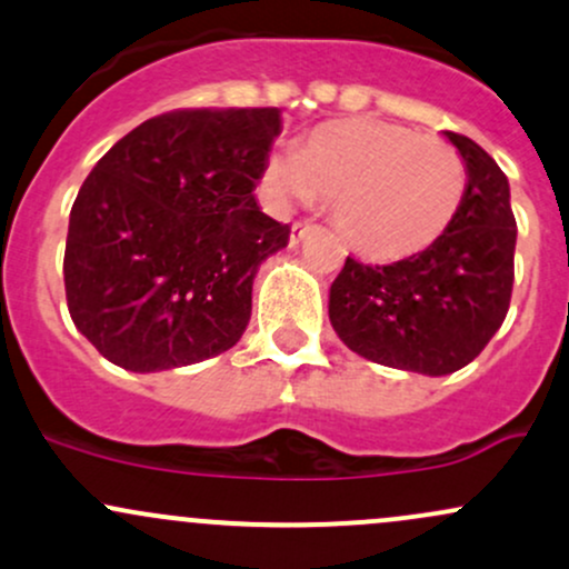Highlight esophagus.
<instances>
[{"mask_svg": "<svg viewBox=\"0 0 569 569\" xmlns=\"http://www.w3.org/2000/svg\"><path fill=\"white\" fill-rule=\"evenodd\" d=\"M313 229H316L313 223H308V221H297L295 227H291V237H289L291 246H299V242H302L305 237H308L310 232H313Z\"/></svg>", "mask_w": 569, "mask_h": 569, "instance_id": "1", "label": "esophagus"}]
</instances>
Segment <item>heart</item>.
<instances>
[{"mask_svg": "<svg viewBox=\"0 0 569 569\" xmlns=\"http://www.w3.org/2000/svg\"><path fill=\"white\" fill-rule=\"evenodd\" d=\"M264 180L286 204H335L348 246L380 261L435 246L467 189L465 161L448 142L372 118L323 123L299 153H272Z\"/></svg>", "mask_w": 569, "mask_h": 569, "instance_id": "b5f03b06", "label": "heart"}]
</instances>
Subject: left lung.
<instances>
[{"label": "left lung", "instance_id": "obj_1", "mask_svg": "<svg viewBox=\"0 0 569 569\" xmlns=\"http://www.w3.org/2000/svg\"><path fill=\"white\" fill-rule=\"evenodd\" d=\"M446 137L467 164L465 199L446 234L395 264L348 256L329 289V321L353 353L421 376L470 365L502 327L513 295L508 178L470 137Z\"/></svg>", "mask_w": 569, "mask_h": 569}]
</instances>
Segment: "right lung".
<instances>
[{"label": "right lung", "mask_w": 569, "mask_h": 569, "mask_svg": "<svg viewBox=\"0 0 569 569\" xmlns=\"http://www.w3.org/2000/svg\"><path fill=\"white\" fill-rule=\"evenodd\" d=\"M278 108H189L132 129L70 213L67 308L112 365L172 370L229 351L251 321L259 264L289 242L261 213Z\"/></svg>", "instance_id": "obj_1"}]
</instances>
